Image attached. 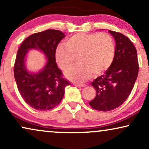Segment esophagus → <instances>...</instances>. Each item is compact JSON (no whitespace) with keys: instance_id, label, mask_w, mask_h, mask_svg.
<instances>
[{"instance_id":"1","label":"esophagus","mask_w":149,"mask_h":149,"mask_svg":"<svg viewBox=\"0 0 149 149\" xmlns=\"http://www.w3.org/2000/svg\"><path fill=\"white\" fill-rule=\"evenodd\" d=\"M75 86L77 87H85L86 85H81V84H75Z\"/></svg>"}]
</instances>
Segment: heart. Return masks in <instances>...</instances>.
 I'll return each mask as SVG.
<instances>
[{
  "label": "heart",
  "mask_w": 149,
  "mask_h": 149,
  "mask_svg": "<svg viewBox=\"0 0 149 149\" xmlns=\"http://www.w3.org/2000/svg\"><path fill=\"white\" fill-rule=\"evenodd\" d=\"M56 60L62 70H68L77 58L78 65L66 72L67 78L83 83L92 76L105 72L115 56L113 38L107 32H79L70 36L66 46L60 45L56 50Z\"/></svg>",
  "instance_id": "b5f03b06"
}]
</instances>
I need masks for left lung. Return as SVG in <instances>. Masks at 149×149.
<instances>
[{
    "label": "left lung",
    "mask_w": 149,
    "mask_h": 149,
    "mask_svg": "<svg viewBox=\"0 0 149 149\" xmlns=\"http://www.w3.org/2000/svg\"><path fill=\"white\" fill-rule=\"evenodd\" d=\"M116 42L115 56L105 74L91 83L96 95L89 104L100 111H110L126 100L137 79L139 65L137 51L132 42L124 34L109 30Z\"/></svg>",
    "instance_id": "8db88e82"
}]
</instances>
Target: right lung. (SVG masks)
Instances as JSON below:
<instances>
[{
	"label": "right lung",
	"instance_id": "right-lung-1",
	"mask_svg": "<svg viewBox=\"0 0 149 149\" xmlns=\"http://www.w3.org/2000/svg\"><path fill=\"white\" fill-rule=\"evenodd\" d=\"M65 35L60 30L49 29L34 33L26 38L18 49L14 77L18 90L24 100L38 111H48L59 104L64 89L70 83L62 76L56 62V50ZM29 48H38L48 57L43 70L30 74L25 67V56Z\"/></svg>",
	"mask_w": 149,
	"mask_h": 149
}]
</instances>
